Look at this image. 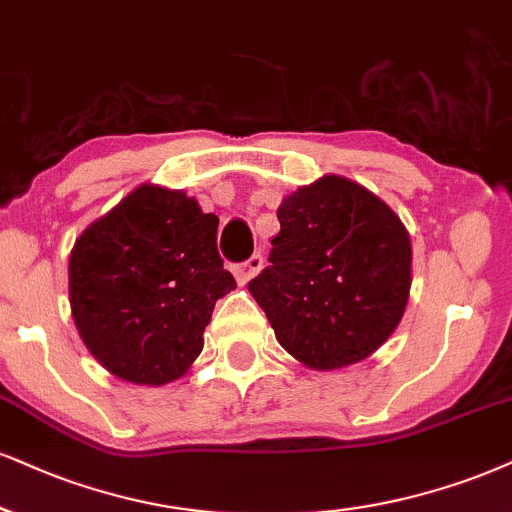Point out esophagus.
I'll use <instances>...</instances> for the list:
<instances>
[{"label":"esophagus","instance_id":"34e87169","mask_svg":"<svg viewBox=\"0 0 512 512\" xmlns=\"http://www.w3.org/2000/svg\"><path fill=\"white\" fill-rule=\"evenodd\" d=\"M261 268H263V256L261 254H254L249 258V261L239 263V266L235 268V277H237L239 285H246L251 277H256L258 273H261Z\"/></svg>","mask_w":512,"mask_h":512}]
</instances>
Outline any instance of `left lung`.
Returning <instances> with one entry per match:
<instances>
[{
    "instance_id": "8db88e82",
    "label": "left lung",
    "mask_w": 512,
    "mask_h": 512,
    "mask_svg": "<svg viewBox=\"0 0 512 512\" xmlns=\"http://www.w3.org/2000/svg\"><path fill=\"white\" fill-rule=\"evenodd\" d=\"M277 220L270 266L249 282L277 342L313 370L368 358L408 304L413 251L401 218L358 182L325 175L289 194Z\"/></svg>"
}]
</instances>
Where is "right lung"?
I'll return each instance as SVG.
<instances>
[{
	"label": "right lung",
	"mask_w": 512,
	"mask_h": 512,
	"mask_svg": "<svg viewBox=\"0 0 512 512\" xmlns=\"http://www.w3.org/2000/svg\"><path fill=\"white\" fill-rule=\"evenodd\" d=\"M216 235L197 199L147 182L75 239L71 313L111 375L161 387L197 361L213 306L237 287Z\"/></svg>",
	"instance_id": "1"
}]
</instances>
